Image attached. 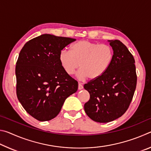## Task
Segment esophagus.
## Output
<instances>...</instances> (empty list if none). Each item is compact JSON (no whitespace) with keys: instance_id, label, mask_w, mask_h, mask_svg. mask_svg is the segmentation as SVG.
<instances>
[{"instance_id":"34e87169","label":"esophagus","mask_w":151,"mask_h":151,"mask_svg":"<svg viewBox=\"0 0 151 151\" xmlns=\"http://www.w3.org/2000/svg\"><path fill=\"white\" fill-rule=\"evenodd\" d=\"M78 88L79 90H81V89L83 88V85H82V84H81V83H78Z\"/></svg>"}]
</instances>
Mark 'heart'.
Returning <instances> with one entry per match:
<instances>
[{
	"label": "heart",
	"instance_id": "b5f03b06",
	"mask_svg": "<svg viewBox=\"0 0 151 151\" xmlns=\"http://www.w3.org/2000/svg\"><path fill=\"white\" fill-rule=\"evenodd\" d=\"M113 58V50L108 45L83 40L70 46V51L63 49L59 53V61L65 73L73 75L78 69L77 76L83 80H94L106 72Z\"/></svg>",
	"mask_w": 151,
	"mask_h": 151
}]
</instances>
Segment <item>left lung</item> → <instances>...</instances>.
Here are the masks:
<instances>
[{
    "label": "left lung",
    "instance_id": "obj_1",
    "mask_svg": "<svg viewBox=\"0 0 151 151\" xmlns=\"http://www.w3.org/2000/svg\"><path fill=\"white\" fill-rule=\"evenodd\" d=\"M113 58L100 77L85 84L90 99L84 105L88 117L99 122H109L121 117L129 109L137 86L134 59L119 40H109Z\"/></svg>",
    "mask_w": 151,
    "mask_h": 151
}]
</instances>
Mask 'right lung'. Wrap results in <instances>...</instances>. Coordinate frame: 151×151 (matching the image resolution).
<instances>
[{
  "mask_svg": "<svg viewBox=\"0 0 151 151\" xmlns=\"http://www.w3.org/2000/svg\"><path fill=\"white\" fill-rule=\"evenodd\" d=\"M76 39L42 35L28 41L17 61V95L25 111L39 121L54 119L78 82L60 65L59 53Z\"/></svg>",
  "mask_w": 151,
  "mask_h": 151,
  "instance_id": "add662e5",
  "label": "right lung"
}]
</instances>
